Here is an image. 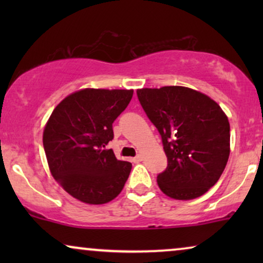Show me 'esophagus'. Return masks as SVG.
I'll return each mask as SVG.
<instances>
[{
	"instance_id": "1",
	"label": "esophagus",
	"mask_w": 263,
	"mask_h": 263,
	"mask_svg": "<svg viewBox=\"0 0 263 263\" xmlns=\"http://www.w3.org/2000/svg\"><path fill=\"white\" fill-rule=\"evenodd\" d=\"M142 160V156L141 154H138V156H136L135 158H133V163H140V161Z\"/></svg>"
}]
</instances>
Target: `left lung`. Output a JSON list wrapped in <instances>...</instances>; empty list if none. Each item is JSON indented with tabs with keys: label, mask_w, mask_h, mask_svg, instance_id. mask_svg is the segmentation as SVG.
I'll use <instances>...</instances> for the list:
<instances>
[{
	"label": "left lung",
	"mask_w": 263,
	"mask_h": 263,
	"mask_svg": "<svg viewBox=\"0 0 263 263\" xmlns=\"http://www.w3.org/2000/svg\"><path fill=\"white\" fill-rule=\"evenodd\" d=\"M163 141L167 166L157 182L176 200L196 199L212 188L230 156V123L221 107L203 93L183 86L136 91Z\"/></svg>",
	"instance_id": "8db88e82"
}]
</instances>
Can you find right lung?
<instances>
[{
	"mask_svg": "<svg viewBox=\"0 0 263 263\" xmlns=\"http://www.w3.org/2000/svg\"><path fill=\"white\" fill-rule=\"evenodd\" d=\"M133 89L85 88L66 97L52 111L43 146L52 177L75 199L110 202L122 192L132 170L106 149L112 123L132 100Z\"/></svg>",
	"mask_w": 263,
	"mask_h": 263,
	"instance_id": "1",
	"label": "right lung"
}]
</instances>
